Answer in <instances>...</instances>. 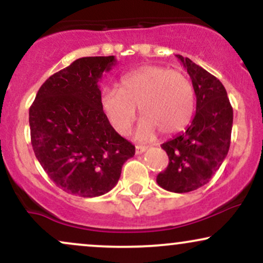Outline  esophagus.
<instances>
[{
    "mask_svg": "<svg viewBox=\"0 0 263 263\" xmlns=\"http://www.w3.org/2000/svg\"><path fill=\"white\" fill-rule=\"evenodd\" d=\"M146 149H147L146 146H141V144H137V146H136V153H137V155H142Z\"/></svg>",
    "mask_w": 263,
    "mask_h": 263,
    "instance_id": "34e87169",
    "label": "esophagus"
}]
</instances>
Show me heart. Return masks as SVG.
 Wrapping results in <instances>:
<instances>
[{"instance_id": "b5f03b06", "label": "heart", "mask_w": 263, "mask_h": 263, "mask_svg": "<svg viewBox=\"0 0 263 263\" xmlns=\"http://www.w3.org/2000/svg\"><path fill=\"white\" fill-rule=\"evenodd\" d=\"M101 108L119 134H127L140 107L143 117L137 138L148 141L157 131L172 135L182 131L192 120L195 95L185 74L164 66L146 65L122 75L120 89L105 87Z\"/></svg>"}]
</instances>
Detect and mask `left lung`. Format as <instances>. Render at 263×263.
<instances>
[{
  "mask_svg": "<svg viewBox=\"0 0 263 263\" xmlns=\"http://www.w3.org/2000/svg\"><path fill=\"white\" fill-rule=\"evenodd\" d=\"M177 58L192 79L197 111L185 131L162 144L170 163L157 176V183L168 192L188 193L209 183L228 156L234 114L218 78L189 58Z\"/></svg>",
  "mask_w": 263,
  "mask_h": 263,
  "instance_id": "8db88e82",
  "label": "left lung"
}]
</instances>
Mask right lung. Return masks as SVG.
<instances>
[{
	"mask_svg": "<svg viewBox=\"0 0 263 263\" xmlns=\"http://www.w3.org/2000/svg\"><path fill=\"white\" fill-rule=\"evenodd\" d=\"M116 59L85 57L48 78L29 107L31 142L48 177L64 192L100 197L119 182L135 146L101 108L98 83Z\"/></svg>",
	"mask_w": 263,
	"mask_h": 263,
	"instance_id": "add662e5",
	"label": "right lung"
}]
</instances>
